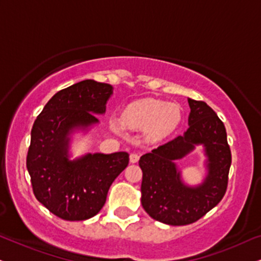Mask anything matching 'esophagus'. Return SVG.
<instances>
[{
    "label": "esophagus",
    "mask_w": 261,
    "mask_h": 261,
    "mask_svg": "<svg viewBox=\"0 0 261 261\" xmlns=\"http://www.w3.org/2000/svg\"><path fill=\"white\" fill-rule=\"evenodd\" d=\"M139 155H138V153H136V152H133V153H130V162L132 163H137L138 161H139Z\"/></svg>",
    "instance_id": "esophagus-1"
}]
</instances>
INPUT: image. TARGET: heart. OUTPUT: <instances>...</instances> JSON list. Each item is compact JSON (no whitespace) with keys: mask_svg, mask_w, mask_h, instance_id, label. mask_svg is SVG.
Instances as JSON below:
<instances>
[{"mask_svg":"<svg viewBox=\"0 0 261 261\" xmlns=\"http://www.w3.org/2000/svg\"><path fill=\"white\" fill-rule=\"evenodd\" d=\"M181 120V110L176 104H166L156 99H143L132 102L122 114L125 127L133 129H146L150 134L160 138L175 129Z\"/></svg>","mask_w":261,"mask_h":261,"instance_id":"heart-1","label":"heart"}]
</instances>
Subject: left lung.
<instances>
[{"label":"left lung","mask_w":261,"mask_h":261,"mask_svg":"<svg viewBox=\"0 0 261 261\" xmlns=\"http://www.w3.org/2000/svg\"><path fill=\"white\" fill-rule=\"evenodd\" d=\"M189 128L140 157L143 170L141 204L152 219L168 225H189L204 217L223 199L229 182L231 150L223 121L204 101L189 99ZM203 143L208 156V176L192 189L182 186L172 161Z\"/></svg>","instance_id":"1"}]
</instances>
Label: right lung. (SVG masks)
Here are the masks:
<instances>
[{
	"label": "right lung",
	"mask_w": 261,
	"mask_h": 261,
	"mask_svg": "<svg viewBox=\"0 0 261 261\" xmlns=\"http://www.w3.org/2000/svg\"><path fill=\"white\" fill-rule=\"evenodd\" d=\"M112 87L85 80L56 93L31 130L27 167L35 197L60 219L86 220L98 214L114 180L129 163L127 152L88 153L70 162L67 134L73 127L96 123Z\"/></svg>",
	"instance_id": "1"
}]
</instances>
